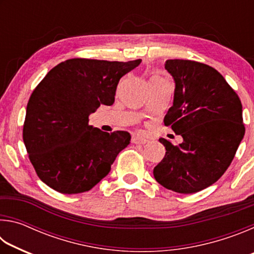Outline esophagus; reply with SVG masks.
Returning <instances> with one entry per match:
<instances>
[{
  "mask_svg": "<svg viewBox=\"0 0 254 254\" xmlns=\"http://www.w3.org/2000/svg\"><path fill=\"white\" fill-rule=\"evenodd\" d=\"M132 143H134V144H145L148 142V140H145V139H141V137H139V136H132Z\"/></svg>",
  "mask_w": 254,
  "mask_h": 254,
  "instance_id": "34e87169",
  "label": "esophagus"
}]
</instances>
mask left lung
Wrapping results in <instances>:
<instances>
[{
  "mask_svg": "<svg viewBox=\"0 0 254 254\" xmlns=\"http://www.w3.org/2000/svg\"><path fill=\"white\" fill-rule=\"evenodd\" d=\"M165 68L174 77V104L166 127L183 136L174 145L159 139L166 154L153 176L179 194L207 188L229 168L246 132L238 94L215 68L194 60L169 59Z\"/></svg>",
  "mask_w": 254,
  "mask_h": 254,
  "instance_id": "left-lung-1",
  "label": "left lung"
}]
</instances>
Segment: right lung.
Wrapping results in <instances>:
<instances>
[{
	"instance_id": "1",
	"label": "right lung",
	"mask_w": 254,
	"mask_h": 254,
	"mask_svg": "<svg viewBox=\"0 0 254 254\" xmlns=\"http://www.w3.org/2000/svg\"><path fill=\"white\" fill-rule=\"evenodd\" d=\"M140 63L68 59L34 88L27 105L23 142L47 186L62 194H79L110 173L131 135L127 131L103 132L88 126V117L102 104H113L121 77Z\"/></svg>"
}]
</instances>
